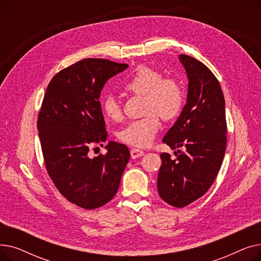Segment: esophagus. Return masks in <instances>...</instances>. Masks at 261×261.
Returning a JSON list of instances; mask_svg holds the SVG:
<instances>
[{
	"label": "esophagus",
	"instance_id": "1",
	"mask_svg": "<svg viewBox=\"0 0 261 261\" xmlns=\"http://www.w3.org/2000/svg\"><path fill=\"white\" fill-rule=\"evenodd\" d=\"M130 153H131V158H132V159L141 158V156H143V155L145 154V152L143 151V150L138 149V148H132V149H131V151H130Z\"/></svg>",
	"mask_w": 261,
	"mask_h": 261
}]
</instances>
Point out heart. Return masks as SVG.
Listing matches in <instances>:
<instances>
[{"label":"heart","instance_id":"1","mask_svg":"<svg viewBox=\"0 0 261 261\" xmlns=\"http://www.w3.org/2000/svg\"><path fill=\"white\" fill-rule=\"evenodd\" d=\"M123 90L144 96V113L147 115L123 127L118 132V139L133 147H148L160 129L159 116L169 120L180 113L184 102L182 87L175 79L163 78L155 68L141 65L125 81ZM101 110L110 120L119 121L122 118L121 108L111 95L101 100Z\"/></svg>","mask_w":261,"mask_h":261}]
</instances>
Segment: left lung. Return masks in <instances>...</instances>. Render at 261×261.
Returning <instances> with one entry per match:
<instances>
[{
  "mask_svg": "<svg viewBox=\"0 0 261 261\" xmlns=\"http://www.w3.org/2000/svg\"><path fill=\"white\" fill-rule=\"evenodd\" d=\"M188 77L187 101L163 143L174 152L161 154L160 197L174 207L201 198L216 180L226 148L225 101L221 86L201 61L180 55Z\"/></svg>",
  "mask_w": 261,
  "mask_h": 261,
  "instance_id": "1",
  "label": "left lung"
}]
</instances>
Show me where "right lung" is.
I'll list each match as a JSON object with an SVG mask.
<instances>
[{
  "instance_id": "add662e5",
  "label": "right lung",
  "mask_w": 261,
  "mask_h": 261,
  "mask_svg": "<svg viewBox=\"0 0 261 261\" xmlns=\"http://www.w3.org/2000/svg\"><path fill=\"white\" fill-rule=\"evenodd\" d=\"M127 67L107 59L80 60L51 78L40 109L37 127L47 173L59 193L82 208L113 199L130 158L128 147L115 142H109L106 154L89 156L90 148L108 136L100 92Z\"/></svg>"
}]
</instances>
